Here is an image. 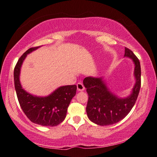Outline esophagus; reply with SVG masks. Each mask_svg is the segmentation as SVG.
<instances>
[{"label": "esophagus", "mask_w": 157, "mask_h": 157, "mask_svg": "<svg viewBox=\"0 0 157 157\" xmlns=\"http://www.w3.org/2000/svg\"><path fill=\"white\" fill-rule=\"evenodd\" d=\"M84 89H85V87L82 83H77V90H78V91H82Z\"/></svg>", "instance_id": "esophagus-1"}]
</instances>
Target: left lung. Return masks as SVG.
I'll list each match as a JSON object with an SVG mask.
<instances>
[{
  "mask_svg": "<svg viewBox=\"0 0 157 157\" xmlns=\"http://www.w3.org/2000/svg\"><path fill=\"white\" fill-rule=\"evenodd\" d=\"M124 57L129 58L134 64L135 83L131 94L126 97H119L112 93L103 77L89 76L83 79V85L89 95L88 118L97 125L108 126L120 121L130 112L136 103L141 87L140 62L127 48H125Z\"/></svg>",
  "mask_w": 157,
  "mask_h": 157,
  "instance_id": "1",
  "label": "left lung"
}]
</instances>
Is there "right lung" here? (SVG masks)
<instances>
[{
	"mask_svg": "<svg viewBox=\"0 0 157 157\" xmlns=\"http://www.w3.org/2000/svg\"><path fill=\"white\" fill-rule=\"evenodd\" d=\"M40 47L29 48L18 59L14 68L15 89L21 109L30 121L40 126H55L65 119L77 87L76 85L63 86L46 96L33 95L23 89L20 81L21 66L27 55Z\"/></svg>",
	"mask_w": 157,
	"mask_h": 157,
	"instance_id": "add662e5",
	"label": "right lung"
}]
</instances>
